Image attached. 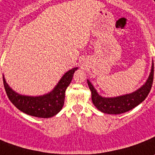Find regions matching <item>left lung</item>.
<instances>
[{
	"mask_svg": "<svg viewBox=\"0 0 155 155\" xmlns=\"http://www.w3.org/2000/svg\"><path fill=\"white\" fill-rule=\"evenodd\" d=\"M153 81V62L152 69L146 83L142 87L130 94L117 97H102L100 96L90 81H87L88 86L91 91V100L99 111L107 114H121L132 110L142 101L145 100L151 90Z\"/></svg>",
	"mask_w": 155,
	"mask_h": 155,
	"instance_id": "1",
	"label": "left lung"
}]
</instances>
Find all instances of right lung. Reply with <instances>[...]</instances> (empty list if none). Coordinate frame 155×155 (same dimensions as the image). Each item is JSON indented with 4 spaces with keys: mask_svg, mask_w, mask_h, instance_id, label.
<instances>
[{
    "mask_svg": "<svg viewBox=\"0 0 155 155\" xmlns=\"http://www.w3.org/2000/svg\"><path fill=\"white\" fill-rule=\"evenodd\" d=\"M78 68H73L63 75L51 92L39 96H23L14 91L7 85L3 76V83L6 95L11 102L26 114L37 117L48 118L55 116L62 109L64 103V94L74 73Z\"/></svg>",
    "mask_w": 155,
    "mask_h": 155,
    "instance_id": "add662e5",
    "label": "right lung"
}]
</instances>
